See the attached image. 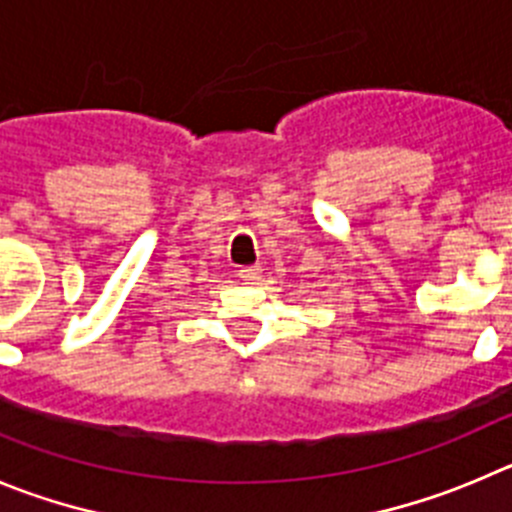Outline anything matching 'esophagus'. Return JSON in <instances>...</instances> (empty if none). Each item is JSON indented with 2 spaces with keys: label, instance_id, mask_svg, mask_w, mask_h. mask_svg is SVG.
I'll list each match as a JSON object with an SVG mask.
<instances>
[{
  "label": "esophagus",
  "instance_id": "1",
  "mask_svg": "<svg viewBox=\"0 0 512 512\" xmlns=\"http://www.w3.org/2000/svg\"><path fill=\"white\" fill-rule=\"evenodd\" d=\"M262 267L260 265H245V267H237V275H240L242 280H257L260 278Z\"/></svg>",
  "mask_w": 512,
  "mask_h": 512
}]
</instances>
